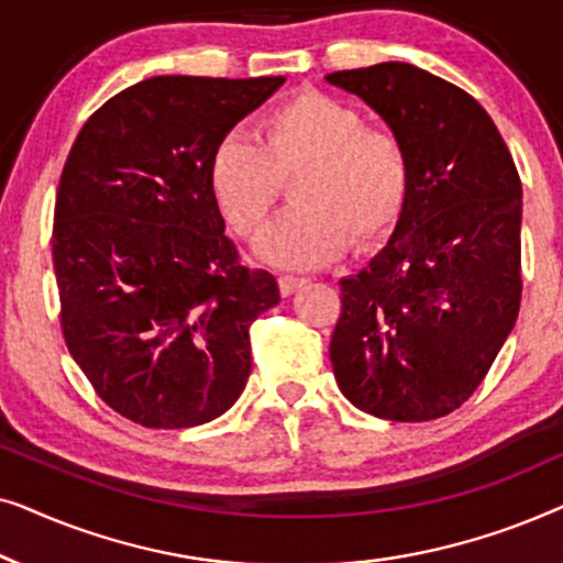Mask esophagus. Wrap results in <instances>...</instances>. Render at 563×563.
Returning a JSON list of instances; mask_svg holds the SVG:
<instances>
[{
  "label": "esophagus",
  "instance_id": "34e87169",
  "mask_svg": "<svg viewBox=\"0 0 563 563\" xmlns=\"http://www.w3.org/2000/svg\"><path fill=\"white\" fill-rule=\"evenodd\" d=\"M305 284H307V279H299V276H279V289L284 297L295 295V291L302 289Z\"/></svg>",
  "mask_w": 563,
  "mask_h": 563
}]
</instances>
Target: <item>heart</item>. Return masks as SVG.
<instances>
[{"label": "heart", "mask_w": 563, "mask_h": 563, "mask_svg": "<svg viewBox=\"0 0 563 563\" xmlns=\"http://www.w3.org/2000/svg\"><path fill=\"white\" fill-rule=\"evenodd\" d=\"M291 183L295 210L274 222L256 256L279 268L330 264L349 249H368L402 218L410 161L391 130L368 128L341 99L305 89L261 122V145L225 135L210 156V189L230 228L258 235Z\"/></svg>", "instance_id": "heart-1"}]
</instances>
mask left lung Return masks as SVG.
<instances>
[{
	"label": "left lung",
	"instance_id": "obj_1",
	"mask_svg": "<svg viewBox=\"0 0 563 563\" xmlns=\"http://www.w3.org/2000/svg\"><path fill=\"white\" fill-rule=\"evenodd\" d=\"M325 81L382 114L410 161L387 245L338 282L335 382L374 418H443L479 387L518 320V168L487 110L418 66L387 60Z\"/></svg>",
	"mask_w": 563,
	"mask_h": 563
}]
</instances>
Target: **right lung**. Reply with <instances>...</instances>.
Wrapping results in <instances>:
<instances>
[{
	"mask_svg": "<svg viewBox=\"0 0 563 563\" xmlns=\"http://www.w3.org/2000/svg\"><path fill=\"white\" fill-rule=\"evenodd\" d=\"M287 76H153L84 122L53 212L68 353L97 395L145 428L205 426L251 374L249 328L279 305L238 264L210 156Z\"/></svg>",
	"mask_w": 563,
	"mask_h": 563,
	"instance_id": "1",
	"label": "right lung"
}]
</instances>
